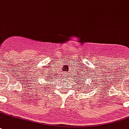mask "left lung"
I'll list each match as a JSON object with an SVG mask.
<instances>
[{
	"label": "left lung",
	"instance_id": "obj_1",
	"mask_svg": "<svg viewBox=\"0 0 129 129\" xmlns=\"http://www.w3.org/2000/svg\"><path fill=\"white\" fill-rule=\"evenodd\" d=\"M81 79V78H79V79ZM80 85H81V84H83V87H82V89H83L84 88V87H86V86H85V81H80Z\"/></svg>",
	"mask_w": 129,
	"mask_h": 129
}]
</instances>
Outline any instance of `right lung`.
Wrapping results in <instances>:
<instances>
[{
    "label": "right lung",
    "mask_w": 129,
    "mask_h": 129,
    "mask_svg": "<svg viewBox=\"0 0 129 129\" xmlns=\"http://www.w3.org/2000/svg\"><path fill=\"white\" fill-rule=\"evenodd\" d=\"M49 81H50V80H49Z\"/></svg>",
    "instance_id": "1"
}]
</instances>
